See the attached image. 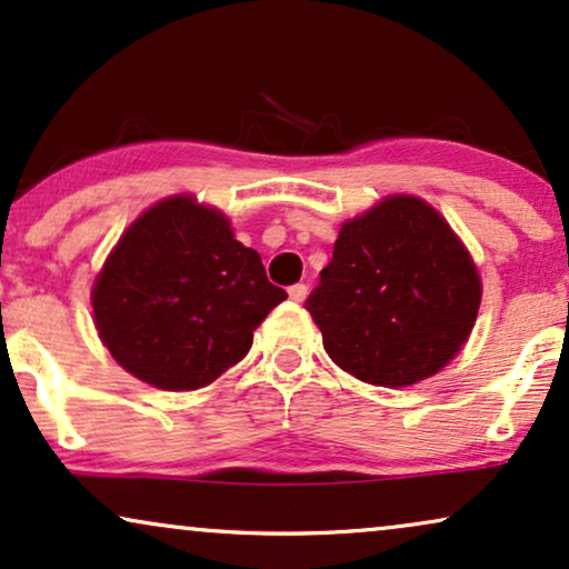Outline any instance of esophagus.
<instances>
[{"label":"esophagus","mask_w":569,"mask_h":569,"mask_svg":"<svg viewBox=\"0 0 569 569\" xmlns=\"http://www.w3.org/2000/svg\"><path fill=\"white\" fill-rule=\"evenodd\" d=\"M287 295H290V300L302 302V300H306V295H308V287L306 284H292L290 290H287Z\"/></svg>","instance_id":"esophagus-1"}]
</instances>
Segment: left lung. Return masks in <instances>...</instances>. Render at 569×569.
<instances>
[{
    "label": "left lung",
    "mask_w": 569,
    "mask_h": 569,
    "mask_svg": "<svg viewBox=\"0 0 569 569\" xmlns=\"http://www.w3.org/2000/svg\"><path fill=\"white\" fill-rule=\"evenodd\" d=\"M481 306V277L447 219L389 196L345 221L306 308L329 358L366 383L400 389L452 360Z\"/></svg>",
    "instance_id": "obj_1"
}]
</instances>
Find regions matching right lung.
I'll list each match as a JSON object with an SVG mask.
<instances>
[{"mask_svg":"<svg viewBox=\"0 0 569 569\" xmlns=\"http://www.w3.org/2000/svg\"><path fill=\"white\" fill-rule=\"evenodd\" d=\"M287 298L230 219L193 196L143 211L93 282V323L124 371L190 392L248 356L253 331Z\"/></svg>","mask_w":569,"mask_h":569,"instance_id":"obj_1","label":"right lung"}]
</instances>
